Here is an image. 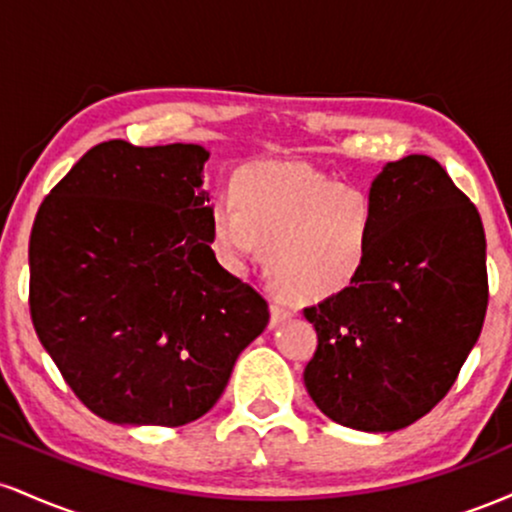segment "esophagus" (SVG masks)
Wrapping results in <instances>:
<instances>
[{
    "instance_id": "esophagus-1",
    "label": "esophagus",
    "mask_w": 512,
    "mask_h": 512,
    "mask_svg": "<svg viewBox=\"0 0 512 512\" xmlns=\"http://www.w3.org/2000/svg\"><path fill=\"white\" fill-rule=\"evenodd\" d=\"M269 310H272V327L281 325V322H286L291 317V310H286L279 301H272V305H269Z\"/></svg>"
}]
</instances>
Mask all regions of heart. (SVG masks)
<instances>
[{"mask_svg":"<svg viewBox=\"0 0 512 512\" xmlns=\"http://www.w3.org/2000/svg\"><path fill=\"white\" fill-rule=\"evenodd\" d=\"M233 199L209 207V240L233 274H248L267 252L269 276L301 301L344 291L361 276L375 236L378 211L361 187L296 163L245 168Z\"/></svg>","mask_w":512,"mask_h":512,"instance_id":"obj_1","label":"heart"}]
</instances>
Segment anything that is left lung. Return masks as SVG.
Segmentation results:
<instances>
[{
  "label": "left lung",
  "mask_w": 512,
  "mask_h": 512,
  "mask_svg": "<svg viewBox=\"0 0 512 512\" xmlns=\"http://www.w3.org/2000/svg\"><path fill=\"white\" fill-rule=\"evenodd\" d=\"M378 236L351 286L303 310L317 349L303 380L346 428L399 431L455 385L489 305L477 207L436 158L387 163L370 185Z\"/></svg>",
  "instance_id": "1"
}]
</instances>
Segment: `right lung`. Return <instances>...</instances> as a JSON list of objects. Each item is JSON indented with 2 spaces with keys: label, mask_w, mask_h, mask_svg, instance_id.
Listing matches in <instances>:
<instances>
[{
  "label": "right lung",
  "mask_w": 512,
  "mask_h": 512,
  "mask_svg": "<svg viewBox=\"0 0 512 512\" xmlns=\"http://www.w3.org/2000/svg\"><path fill=\"white\" fill-rule=\"evenodd\" d=\"M199 144L86 151L35 216L31 320L101 419L182 426L219 402L269 305L216 262Z\"/></svg>",
  "instance_id": "obj_1"
}]
</instances>
